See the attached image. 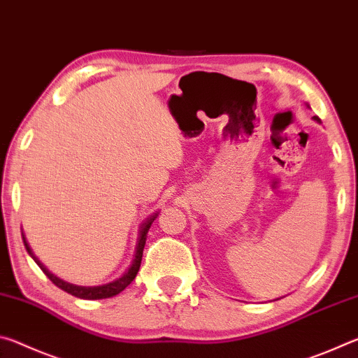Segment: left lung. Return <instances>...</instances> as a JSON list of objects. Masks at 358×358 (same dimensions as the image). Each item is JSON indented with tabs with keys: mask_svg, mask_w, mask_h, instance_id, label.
Here are the masks:
<instances>
[{
	"mask_svg": "<svg viewBox=\"0 0 358 358\" xmlns=\"http://www.w3.org/2000/svg\"><path fill=\"white\" fill-rule=\"evenodd\" d=\"M314 118H316V117H314ZM316 120H317V118H316Z\"/></svg>",
	"mask_w": 358,
	"mask_h": 358,
	"instance_id": "8db88e82",
	"label": "left lung"
}]
</instances>
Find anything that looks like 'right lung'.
I'll return each instance as SVG.
<instances>
[{"label": "right lung", "instance_id": "add662e5", "mask_svg": "<svg viewBox=\"0 0 358 358\" xmlns=\"http://www.w3.org/2000/svg\"><path fill=\"white\" fill-rule=\"evenodd\" d=\"M157 213L151 215L150 217H147V221H145L142 226H141V235H138V243H137V248H136V257L134 260H132V264L128 270L124 271L123 275H121L120 278H117V280L112 281V282H107V284H102V286H77V284H71V282H66L63 280H59L58 276H55L53 273H50L44 265H42L38 257L34 256L31 248L28 246L25 237H23V245H25L27 251L29 256H31L34 259V262L38 264L41 266V270L44 271V273L47 275L48 280H50L55 286H58L59 289H63L64 292H68L71 295L77 296V299H85V300H101V299H108V296H113L120 294L121 290H124L126 287L129 286V284L134 281V278L137 275L138 268H141V262H142V254H143V248H145V241H147V234H148V229L151 224H153V221L156 220Z\"/></svg>", "mask_w": 358, "mask_h": 358}]
</instances>
